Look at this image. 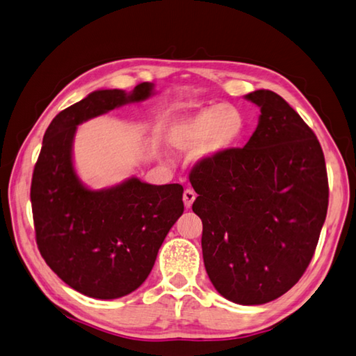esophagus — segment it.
<instances>
[{
	"label": "esophagus",
	"mask_w": 356,
	"mask_h": 356,
	"mask_svg": "<svg viewBox=\"0 0 356 356\" xmlns=\"http://www.w3.org/2000/svg\"><path fill=\"white\" fill-rule=\"evenodd\" d=\"M195 192H193L192 189H186L184 193H183V200H184V206L189 209V207H192L193 201H195Z\"/></svg>",
	"instance_id": "34e87169"
}]
</instances>
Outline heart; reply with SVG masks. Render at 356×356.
<instances>
[{"label": "heart", "instance_id": "b5f03b06", "mask_svg": "<svg viewBox=\"0 0 356 356\" xmlns=\"http://www.w3.org/2000/svg\"><path fill=\"white\" fill-rule=\"evenodd\" d=\"M246 133V119L237 106L218 104L175 120L167 130L173 152L195 150L198 159H216L232 152Z\"/></svg>", "mask_w": 356, "mask_h": 356}]
</instances>
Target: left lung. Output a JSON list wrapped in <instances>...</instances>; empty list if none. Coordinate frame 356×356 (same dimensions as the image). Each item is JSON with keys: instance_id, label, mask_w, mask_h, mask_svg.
I'll list each match as a JSON object with an SVG mask.
<instances>
[{"instance_id": "8db88e82", "label": "left lung", "mask_w": 356, "mask_h": 356, "mask_svg": "<svg viewBox=\"0 0 356 356\" xmlns=\"http://www.w3.org/2000/svg\"><path fill=\"white\" fill-rule=\"evenodd\" d=\"M245 99L260 108L250 140L200 163L189 178L212 285L231 302L260 305L305 273L325 221L328 181L316 135L286 100L270 90Z\"/></svg>"}]
</instances>
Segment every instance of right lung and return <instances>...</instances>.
<instances>
[{
  "label": "right lung",
  "instance_id": "right-lung-1",
  "mask_svg": "<svg viewBox=\"0 0 356 356\" xmlns=\"http://www.w3.org/2000/svg\"><path fill=\"white\" fill-rule=\"evenodd\" d=\"M155 95L97 90L60 111L43 136L31 203L40 254L74 290L95 299L127 296L149 277L170 227L183 216V186H155L136 177L92 191L77 177L72 144L77 125Z\"/></svg>",
  "mask_w": 356,
  "mask_h": 356
}]
</instances>
